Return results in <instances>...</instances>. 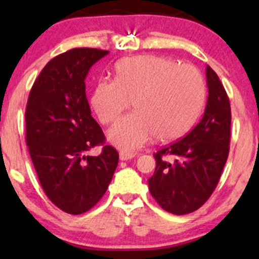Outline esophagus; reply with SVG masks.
<instances>
[{"mask_svg":"<svg viewBox=\"0 0 259 259\" xmlns=\"http://www.w3.org/2000/svg\"><path fill=\"white\" fill-rule=\"evenodd\" d=\"M136 154L133 152H126V151H120L119 152V159L120 160H130L135 158Z\"/></svg>","mask_w":259,"mask_h":259,"instance_id":"esophagus-1","label":"esophagus"}]
</instances>
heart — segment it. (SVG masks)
<instances>
[{"label":"heart","instance_id":"b5f03b06","mask_svg":"<svg viewBox=\"0 0 259 259\" xmlns=\"http://www.w3.org/2000/svg\"><path fill=\"white\" fill-rule=\"evenodd\" d=\"M114 70L115 80H100L90 100L103 124L117 120L133 102L134 113L108 130L113 146L135 151L153 136L173 141L194 125L206 99L203 78L195 67L142 55L121 59Z\"/></svg>","mask_w":259,"mask_h":259}]
</instances>
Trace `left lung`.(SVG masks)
<instances>
[{"mask_svg":"<svg viewBox=\"0 0 259 259\" xmlns=\"http://www.w3.org/2000/svg\"><path fill=\"white\" fill-rule=\"evenodd\" d=\"M208 100L203 117L186 136L154 153L148 189L159 206L177 215L195 212L214 191L227 163L231 111L227 91L207 65Z\"/></svg>","mask_w":259,"mask_h":259,"instance_id":"left-lung-1","label":"left lung"}]
</instances>
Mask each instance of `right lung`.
I'll return each mask as SVG.
<instances>
[{"instance_id":"1","label":"right lung","mask_w":259,"mask_h":259,"mask_svg":"<svg viewBox=\"0 0 259 259\" xmlns=\"http://www.w3.org/2000/svg\"><path fill=\"white\" fill-rule=\"evenodd\" d=\"M108 51L73 49L49 62L32 85L25 111L26 145L45 194L69 214L88 212L108 189L119 154L105 144L85 92L90 68Z\"/></svg>"}]
</instances>
